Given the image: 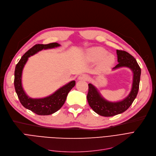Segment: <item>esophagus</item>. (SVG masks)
Segmentation results:
<instances>
[{"label":"esophagus","mask_w":156,"mask_h":156,"mask_svg":"<svg viewBox=\"0 0 156 156\" xmlns=\"http://www.w3.org/2000/svg\"><path fill=\"white\" fill-rule=\"evenodd\" d=\"M78 79L81 80H88L89 76H88V75H86V74H83V75H81L78 77Z\"/></svg>","instance_id":"esophagus-1"}]
</instances>
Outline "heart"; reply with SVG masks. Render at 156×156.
I'll return each instance as SVG.
<instances>
[{
  "instance_id": "heart-1",
  "label": "heart",
  "mask_w": 156,
  "mask_h": 156,
  "mask_svg": "<svg viewBox=\"0 0 156 156\" xmlns=\"http://www.w3.org/2000/svg\"><path fill=\"white\" fill-rule=\"evenodd\" d=\"M108 54V51L102 47H94L90 49L88 52V57L91 61L97 62L101 60L100 62L101 69L107 68L114 61V57Z\"/></svg>"
}]
</instances>
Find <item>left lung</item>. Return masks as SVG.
<instances>
[{
	"label": "left lung",
	"mask_w": 156,
	"mask_h": 156,
	"mask_svg": "<svg viewBox=\"0 0 156 156\" xmlns=\"http://www.w3.org/2000/svg\"><path fill=\"white\" fill-rule=\"evenodd\" d=\"M118 62H119L112 69L122 67H127L133 72V83L129 95L121 101L109 102L102 97L98 90L92 84H88L87 101L90 108L98 114L105 117L117 115L126 111L132 104L137 95L140 83L141 69L136 59L128 52L124 51H116Z\"/></svg>",
	"instance_id": "1"
}]
</instances>
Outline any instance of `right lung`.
Segmentation results:
<instances>
[{
    "mask_svg": "<svg viewBox=\"0 0 156 156\" xmlns=\"http://www.w3.org/2000/svg\"><path fill=\"white\" fill-rule=\"evenodd\" d=\"M57 43L48 44H36L24 54L16 64L14 71V88L21 104L24 108L41 116L50 115L61 108L64 104L69 91L75 85V81H71L59 88L53 94L42 99H32L24 92L22 87V72L28 57L37 54L43 49L52 48L59 47Z\"/></svg>",
    "mask_w": 156,
    "mask_h": 156,
    "instance_id": "obj_1",
    "label": "right lung"
}]
</instances>
